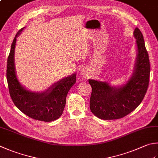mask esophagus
<instances>
[{"mask_svg": "<svg viewBox=\"0 0 158 158\" xmlns=\"http://www.w3.org/2000/svg\"><path fill=\"white\" fill-rule=\"evenodd\" d=\"M82 76L84 77L85 78H88V75L87 74V73H85V72H82Z\"/></svg>", "mask_w": 158, "mask_h": 158, "instance_id": "esophagus-1", "label": "esophagus"}]
</instances>
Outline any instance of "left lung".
I'll list each match as a JSON object with an SVG mask.
<instances>
[{"label":"left lung","mask_w":158,"mask_h":158,"mask_svg":"<svg viewBox=\"0 0 158 158\" xmlns=\"http://www.w3.org/2000/svg\"><path fill=\"white\" fill-rule=\"evenodd\" d=\"M136 39L137 53L135 69L126 84L112 87L108 82L89 79L92 88L90 98L91 112L102 120H115L132 112L144 98L149 83L150 62L140 30L133 32Z\"/></svg>","instance_id":"8db88e82"}]
</instances>
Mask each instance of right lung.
<instances>
[{"label": "right lung", "instance_id": "right-lung-1", "mask_svg": "<svg viewBox=\"0 0 158 158\" xmlns=\"http://www.w3.org/2000/svg\"><path fill=\"white\" fill-rule=\"evenodd\" d=\"M24 28L17 32L7 58V80L10 96L17 108L29 118L44 122L56 120L62 114L67 95L76 82V74L59 80L43 92H33L23 87L16 74L14 52L16 38Z\"/></svg>", "mask_w": 158, "mask_h": 158}]
</instances>
